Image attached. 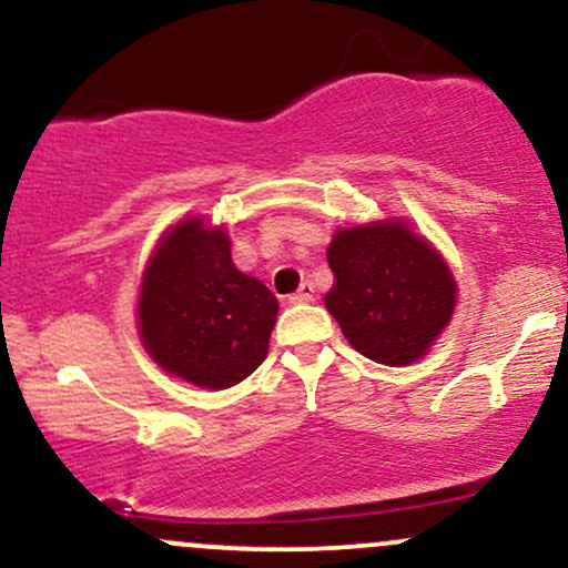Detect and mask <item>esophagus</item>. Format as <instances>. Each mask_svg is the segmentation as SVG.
Masks as SVG:
<instances>
[{"instance_id":"obj_1","label":"esophagus","mask_w":568,"mask_h":568,"mask_svg":"<svg viewBox=\"0 0 568 568\" xmlns=\"http://www.w3.org/2000/svg\"><path fill=\"white\" fill-rule=\"evenodd\" d=\"M288 302L291 304H310V302H315V285L302 283V285H298L296 293H291Z\"/></svg>"}]
</instances>
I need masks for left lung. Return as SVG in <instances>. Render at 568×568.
<instances>
[{
  "mask_svg": "<svg viewBox=\"0 0 568 568\" xmlns=\"http://www.w3.org/2000/svg\"><path fill=\"white\" fill-rule=\"evenodd\" d=\"M325 256L336 277L325 310L368 361L410 366L452 323L454 272L406 219L336 230Z\"/></svg>",
  "mask_w": 568,
  "mask_h": 568,
  "instance_id": "obj_1",
  "label": "left lung"
}]
</instances>
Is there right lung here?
I'll return each mask as SVG.
<instances>
[{"label": "right lung", "instance_id": "1", "mask_svg": "<svg viewBox=\"0 0 568 568\" xmlns=\"http://www.w3.org/2000/svg\"><path fill=\"white\" fill-rule=\"evenodd\" d=\"M230 245L226 230L189 216L158 240L141 277L143 349L202 389L234 387L262 366L277 321V298L234 266Z\"/></svg>", "mask_w": 568, "mask_h": 568}]
</instances>
